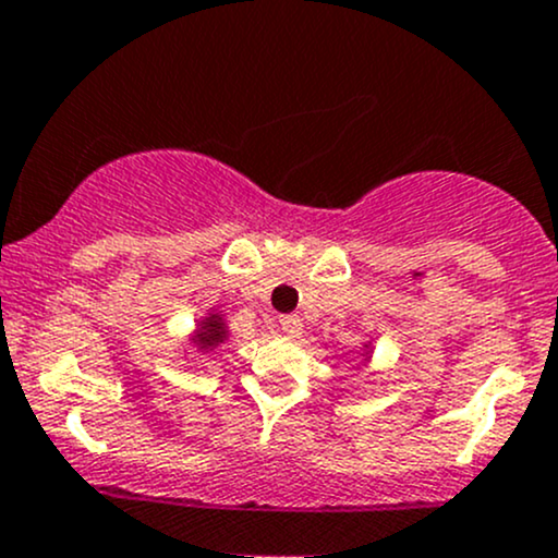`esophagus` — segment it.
<instances>
[{"label":"esophagus","mask_w":558,"mask_h":558,"mask_svg":"<svg viewBox=\"0 0 558 558\" xmlns=\"http://www.w3.org/2000/svg\"><path fill=\"white\" fill-rule=\"evenodd\" d=\"M280 328H283L289 337H299V333H302V320H299V315H283V318H280Z\"/></svg>","instance_id":"34e87169"}]
</instances>
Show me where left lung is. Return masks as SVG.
Listing matches in <instances>:
<instances>
[{"label":"left lung","instance_id":"1","mask_svg":"<svg viewBox=\"0 0 558 558\" xmlns=\"http://www.w3.org/2000/svg\"><path fill=\"white\" fill-rule=\"evenodd\" d=\"M363 348H366V355H368V344H363Z\"/></svg>","mask_w":558,"mask_h":558}]
</instances>
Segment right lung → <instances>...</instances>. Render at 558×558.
I'll return each mask as SVG.
<instances>
[{
  "instance_id": "add662e5",
  "label": "right lung",
  "mask_w": 558,
  "mask_h": 558,
  "mask_svg": "<svg viewBox=\"0 0 558 558\" xmlns=\"http://www.w3.org/2000/svg\"><path fill=\"white\" fill-rule=\"evenodd\" d=\"M227 337H230V331H227L225 318H221V315L216 313V310H210V313L205 315V318H201V324H197L195 333H192L190 342L195 344V348L201 350V353H208V350L219 348V344L225 342Z\"/></svg>"
}]
</instances>
